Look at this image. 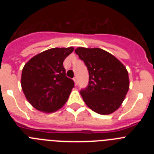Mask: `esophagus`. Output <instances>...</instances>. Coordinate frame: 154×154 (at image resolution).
I'll list each match as a JSON object with an SVG mask.
<instances>
[{
    "instance_id": "obj_1",
    "label": "esophagus",
    "mask_w": 154,
    "mask_h": 154,
    "mask_svg": "<svg viewBox=\"0 0 154 154\" xmlns=\"http://www.w3.org/2000/svg\"><path fill=\"white\" fill-rule=\"evenodd\" d=\"M73 80H74L75 84V85H78V80H77V77H74V79H73Z\"/></svg>"
}]
</instances>
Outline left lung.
Here are the masks:
<instances>
[{
    "mask_svg": "<svg viewBox=\"0 0 154 154\" xmlns=\"http://www.w3.org/2000/svg\"><path fill=\"white\" fill-rule=\"evenodd\" d=\"M75 51L89 71V84L80 91L85 104L101 115L115 112L129 90L126 67L112 54L99 48L79 47Z\"/></svg>",
    "mask_w": 154,
    "mask_h": 154,
    "instance_id": "obj_1",
    "label": "left lung"
}]
</instances>
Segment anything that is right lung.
I'll return each instance as SVG.
<instances>
[{
    "label": "right lung",
    "instance_id": "obj_1",
    "mask_svg": "<svg viewBox=\"0 0 154 154\" xmlns=\"http://www.w3.org/2000/svg\"><path fill=\"white\" fill-rule=\"evenodd\" d=\"M73 50V47L51 48L38 54L24 65L21 88L36 109L55 112L67 102L74 81L65 75L63 62Z\"/></svg>",
    "mask_w": 154,
    "mask_h": 154
}]
</instances>
